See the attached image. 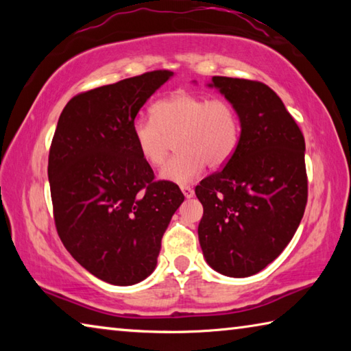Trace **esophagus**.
I'll list each match as a JSON object with an SVG mask.
<instances>
[{"label": "esophagus", "mask_w": 351, "mask_h": 351, "mask_svg": "<svg viewBox=\"0 0 351 351\" xmlns=\"http://www.w3.org/2000/svg\"><path fill=\"white\" fill-rule=\"evenodd\" d=\"M181 192H182V195L186 198H193V195H195L193 189L189 187V186H181Z\"/></svg>", "instance_id": "obj_1"}]
</instances>
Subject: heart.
Returning <instances> with one entry per match:
<instances>
[{
    "mask_svg": "<svg viewBox=\"0 0 351 351\" xmlns=\"http://www.w3.org/2000/svg\"><path fill=\"white\" fill-rule=\"evenodd\" d=\"M139 156L159 167L175 139L178 153L164 165L161 180L189 184L206 165L228 164L240 144V117L228 100L176 93L152 106V119H136L132 128Z\"/></svg>",
    "mask_w": 351,
    "mask_h": 351,
    "instance_id": "b5f03b06",
    "label": "heart"
}]
</instances>
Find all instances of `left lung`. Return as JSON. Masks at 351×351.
Wrapping results in <instances>:
<instances>
[{
	"mask_svg": "<svg viewBox=\"0 0 351 351\" xmlns=\"http://www.w3.org/2000/svg\"><path fill=\"white\" fill-rule=\"evenodd\" d=\"M207 86L234 106L241 133L232 159L195 189L204 209L198 239L212 269L249 277L282 254L304 217L305 139L265 83L215 75Z\"/></svg>",
	"mask_w": 351,
	"mask_h": 351,
	"instance_id": "obj_1",
	"label": "left lung"
}]
</instances>
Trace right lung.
<instances>
[{"label": "right lung", "mask_w": 351, "mask_h": 351, "mask_svg": "<svg viewBox=\"0 0 351 351\" xmlns=\"http://www.w3.org/2000/svg\"><path fill=\"white\" fill-rule=\"evenodd\" d=\"M171 77L152 71L73 97L51 144L58 237L77 263L117 287L154 271L162 235L184 201L176 184L154 181L132 133L139 110Z\"/></svg>", "instance_id": "obj_1"}]
</instances>
